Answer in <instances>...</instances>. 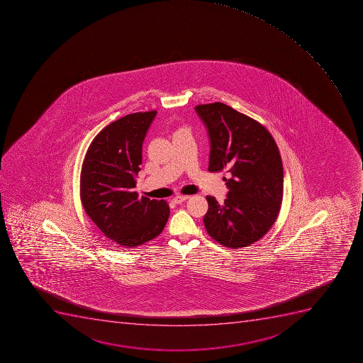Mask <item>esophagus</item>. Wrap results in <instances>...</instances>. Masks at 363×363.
Here are the masks:
<instances>
[{
	"label": "esophagus",
	"instance_id": "1",
	"mask_svg": "<svg viewBox=\"0 0 363 363\" xmlns=\"http://www.w3.org/2000/svg\"><path fill=\"white\" fill-rule=\"evenodd\" d=\"M189 198V196H176L172 199V201H174V203H178V205H179L182 202L186 201Z\"/></svg>",
	"mask_w": 363,
	"mask_h": 363
}]
</instances>
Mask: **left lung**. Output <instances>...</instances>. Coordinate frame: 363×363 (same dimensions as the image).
<instances>
[{
    "instance_id": "left-lung-1",
    "label": "left lung",
    "mask_w": 363,
    "mask_h": 363,
    "mask_svg": "<svg viewBox=\"0 0 363 363\" xmlns=\"http://www.w3.org/2000/svg\"><path fill=\"white\" fill-rule=\"evenodd\" d=\"M211 140L208 170H227L224 203L207 196L206 230L225 247L240 249L265 236L278 218L284 167L271 133L257 120L223 103L196 106Z\"/></svg>"
}]
</instances>
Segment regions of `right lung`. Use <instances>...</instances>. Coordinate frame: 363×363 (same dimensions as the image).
Instances as JSON below:
<instances>
[{
    "instance_id": "add662e5",
    "label": "right lung",
    "mask_w": 363,
    "mask_h": 363,
    "mask_svg": "<svg viewBox=\"0 0 363 363\" xmlns=\"http://www.w3.org/2000/svg\"><path fill=\"white\" fill-rule=\"evenodd\" d=\"M156 113L136 112L110 123L92 140L83 161V208L101 235L121 247L154 240L170 215L165 200L140 198L133 189L141 170L142 143Z\"/></svg>"
}]
</instances>
